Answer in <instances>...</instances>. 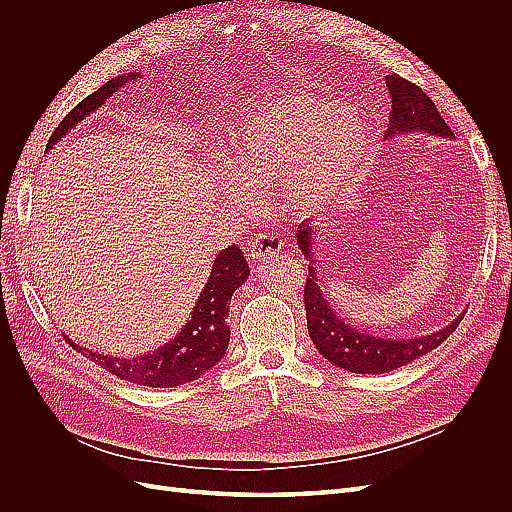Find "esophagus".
Masks as SVG:
<instances>
[{
    "label": "esophagus",
    "instance_id": "esophagus-1",
    "mask_svg": "<svg viewBox=\"0 0 512 512\" xmlns=\"http://www.w3.org/2000/svg\"><path fill=\"white\" fill-rule=\"evenodd\" d=\"M282 241L277 239L273 232H258L250 241H247V256L252 260L273 258L275 254L282 252Z\"/></svg>",
    "mask_w": 512,
    "mask_h": 512
}]
</instances>
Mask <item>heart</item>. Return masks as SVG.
Masks as SVG:
<instances>
[{
	"instance_id": "b5f03b06",
	"label": "heart",
	"mask_w": 512,
	"mask_h": 512,
	"mask_svg": "<svg viewBox=\"0 0 512 512\" xmlns=\"http://www.w3.org/2000/svg\"><path fill=\"white\" fill-rule=\"evenodd\" d=\"M369 151V134L346 102L286 91L262 102L230 136L224 162L239 183L269 188L280 181L286 209L312 211L354 183Z\"/></svg>"
}]
</instances>
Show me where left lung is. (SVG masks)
<instances>
[{
  "label": "left lung",
  "instance_id": "8db88e82",
  "mask_svg": "<svg viewBox=\"0 0 512 512\" xmlns=\"http://www.w3.org/2000/svg\"><path fill=\"white\" fill-rule=\"evenodd\" d=\"M386 89H389L391 96L389 128L384 134L386 141L408 132L455 138L451 128L440 117L436 104L429 100L421 87L401 79L399 74H389L386 76ZM294 239H297L303 256L309 260V275L303 294L309 337H312L314 346L324 359L352 371V374H386V371L412 363L418 356L438 348L459 327L463 314L468 312L466 309L453 322H448L446 327L418 337L389 339L363 331L346 322L342 316H337L327 301V294L320 290L318 271L314 269V226L305 220L294 232Z\"/></svg>",
  "mask_w": 512,
  "mask_h": 512
}]
</instances>
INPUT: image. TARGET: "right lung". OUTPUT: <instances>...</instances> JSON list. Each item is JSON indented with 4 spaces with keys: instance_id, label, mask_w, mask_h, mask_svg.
<instances>
[{
    "instance_id": "right-lung-1",
    "label": "right lung",
    "mask_w": 512,
    "mask_h": 512,
    "mask_svg": "<svg viewBox=\"0 0 512 512\" xmlns=\"http://www.w3.org/2000/svg\"><path fill=\"white\" fill-rule=\"evenodd\" d=\"M136 79H141V72L115 76V79L106 81L83 102L76 104L55 128L53 136L49 138V145H46V151L59 143L76 123H81L87 115L98 111L117 89ZM247 277H250V267H247L243 252L237 245H228L226 250L215 256L209 280L205 288L200 290L188 320L183 322V327L166 344L156 350L136 356H111L87 350L74 344L72 339H68V335L64 337L76 352H81L87 359L98 363L106 371H111V374L121 380L141 386H153V389H170V386L192 382L207 374L211 367L224 359L230 339V329L226 324L228 303L235 290L247 282Z\"/></svg>"
}]
</instances>
